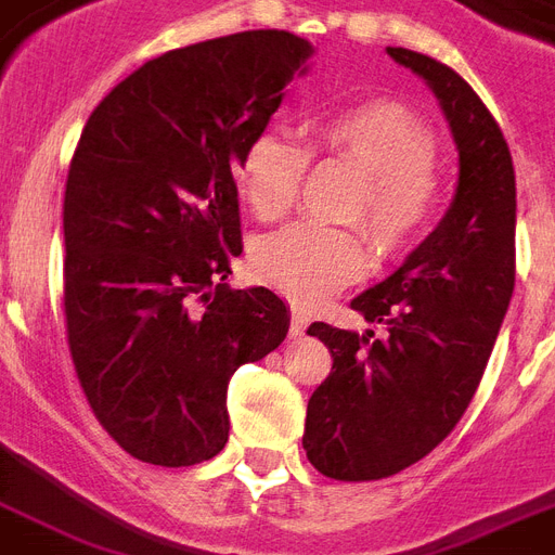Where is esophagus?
Returning a JSON list of instances; mask_svg holds the SVG:
<instances>
[{"mask_svg":"<svg viewBox=\"0 0 555 555\" xmlns=\"http://www.w3.org/2000/svg\"><path fill=\"white\" fill-rule=\"evenodd\" d=\"M308 322H311L308 311H302L299 305H294V308H291V334H294V337L305 334V328H308Z\"/></svg>","mask_w":555,"mask_h":555,"instance_id":"1","label":"esophagus"}]
</instances>
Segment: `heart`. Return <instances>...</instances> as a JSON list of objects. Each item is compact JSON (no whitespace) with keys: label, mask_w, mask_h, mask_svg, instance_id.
<instances>
[{"label":"heart","mask_w":555,"mask_h":555,"mask_svg":"<svg viewBox=\"0 0 555 555\" xmlns=\"http://www.w3.org/2000/svg\"><path fill=\"white\" fill-rule=\"evenodd\" d=\"M311 146L363 172V190L348 209L363 221L383 253L417 242L435 212V141L417 117L395 100L339 103L308 120ZM308 169V152L285 134L261 132L244 150L235 181L259 218H282L294 207ZM369 268V244L357 230L299 221L268 235L253 250V270L268 285L299 302H317L360 279Z\"/></svg>","instance_id":"obj_1"}]
</instances>
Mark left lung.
I'll return each mask as SVG.
<instances>
[{"label":"left lung","mask_w":555,"mask_h":555,"mask_svg":"<svg viewBox=\"0 0 555 555\" xmlns=\"http://www.w3.org/2000/svg\"><path fill=\"white\" fill-rule=\"evenodd\" d=\"M386 51L435 91L457 150V186L403 264L351 302L379 337L325 322L308 328L334 365L308 400L302 447L337 481L388 478L455 429L516 285V172L495 117L449 65Z\"/></svg>","instance_id":"8db88e82"}]
</instances>
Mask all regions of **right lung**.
Wrapping results in <instances>:
<instances>
[{"mask_svg": "<svg viewBox=\"0 0 555 555\" xmlns=\"http://www.w3.org/2000/svg\"><path fill=\"white\" fill-rule=\"evenodd\" d=\"M313 46L244 30L176 48L91 112L65 181V325L103 429L138 461L192 466L230 435L235 369L282 346L291 308L233 291V172Z\"/></svg>", "mask_w": 555, "mask_h": 555, "instance_id": "1", "label": "right lung"}]
</instances>
